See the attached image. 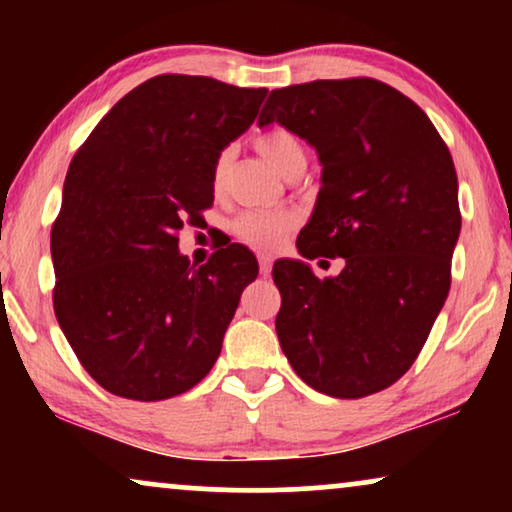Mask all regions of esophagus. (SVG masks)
Segmentation results:
<instances>
[{
  "instance_id": "obj_1",
  "label": "esophagus",
  "mask_w": 512,
  "mask_h": 512,
  "mask_svg": "<svg viewBox=\"0 0 512 512\" xmlns=\"http://www.w3.org/2000/svg\"><path fill=\"white\" fill-rule=\"evenodd\" d=\"M258 268H261V275L268 277L272 270V258L270 254H258Z\"/></svg>"
}]
</instances>
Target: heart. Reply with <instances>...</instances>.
Wrapping results in <instances>:
<instances>
[{
  "label": "heart",
  "instance_id": "b5f03b06",
  "mask_svg": "<svg viewBox=\"0 0 512 512\" xmlns=\"http://www.w3.org/2000/svg\"><path fill=\"white\" fill-rule=\"evenodd\" d=\"M254 146L279 174L289 177L296 167H305L307 153L300 139L286 128H268L254 137ZM230 151L223 149L214 158L212 184L219 188L228 170ZM298 226V216L293 212H268V209H247L237 214L233 233L240 242L254 249H277Z\"/></svg>",
  "mask_w": 512,
  "mask_h": 512
}]
</instances>
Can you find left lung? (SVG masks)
<instances>
[{
  "label": "left lung",
  "mask_w": 512,
  "mask_h": 512,
  "mask_svg": "<svg viewBox=\"0 0 512 512\" xmlns=\"http://www.w3.org/2000/svg\"><path fill=\"white\" fill-rule=\"evenodd\" d=\"M275 121L324 165L298 251L345 258L324 279L275 263L279 345L321 394H377L408 373L450 293L461 230L450 149L410 97L366 76L272 90L258 125Z\"/></svg>",
  "instance_id": "obj_1"
}]
</instances>
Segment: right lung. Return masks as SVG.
I'll list each match as a JSON object with an SVG mask.
<instances>
[{"label":"right lung","instance_id":"add662e5","mask_svg":"<svg viewBox=\"0 0 512 512\" xmlns=\"http://www.w3.org/2000/svg\"><path fill=\"white\" fill-rule=\"evenodd\" d=\"M265 95L209 76H153L74 153L51 230L53 310L109 394L165 401L219 359L256 256L228 244L193 268L179 230L212 207L214 158L254 123Z\"/></svg>","mask_w":512,"mask_h":512}]
</instances>
